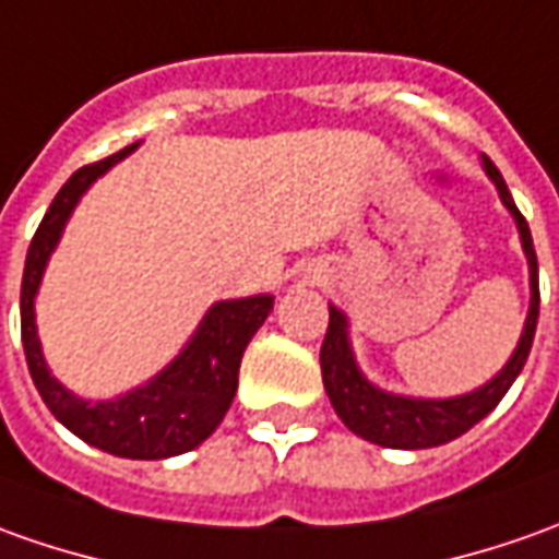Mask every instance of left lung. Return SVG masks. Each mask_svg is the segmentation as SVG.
<instances>
[{
    "instance_id": "8db88e82",
    "label": "left lung",
    "mask_w": 559,
    "mask_h": 559,
    "mask_svg": "<svg viewBox=\"0 0 559 559\" xmlns=\"http://www.w3.org/2000/svg\"><path fill=\"white\" fill-rule=\"evenodd\" d=\"M484 168L492 177V183L502 195L504 207L514 214L520 229V241L530 260V281H533V302H530V318L520 336L514 358L504 364V370L484 389L462 394V397H450V401H413V397H397V394H385V391L373 389L364 376L358 373V364L352 358L348 348V333H345L343 311L330 306V324L324 345H321V376H324V389L333 409L358 438L379 443V447H391V450H425V447H440L450 443L459 435H465L468 428L480 423L489 409L496 407L504 397V391L511 389V382L518 379L523 364L530 358L533 348L535 324H538V260H535L533 235H530V223L523 219L518 204L511 199L508 186H504L499 168L484 155Z\"/></svg>"
}]
</instances>
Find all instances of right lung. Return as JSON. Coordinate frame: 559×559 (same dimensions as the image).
Wrapping results in <instances>:
<instances>
[{"instance_id": "right-lung-1", "label": "right lung", "mask_w": 559, "mask_h": 559, "mask_svg": "<svg viewBox=\"0 0 559 559\" xmlns=\"http://www.w3.org/2000/svg\"><path fill=\"white\" fill-rule=\"evenodd\" d=\"M134 146L136 143H131L109 158L75 170L70 180L60 186L48 214L41 216L39 229L26 250L24 284H21V340H24L26 367L45 407L51 409L75 438L121 459H168V455L195 450L201 440L211 438L216 425L223 423L226 409L231 407V397L238 391L241 355L248 348L250 336L260 330L265 314L272 311V296L216 302L201 321L192 343L183 348V355L174 360L165 373L155 376L150 385L131 391L119 401H106V404L79 401L48 373L36 324H33V296L39 290L48 253L55 250L60 229L72 214L79 195Z\"/></svg>"}]
</instances>
